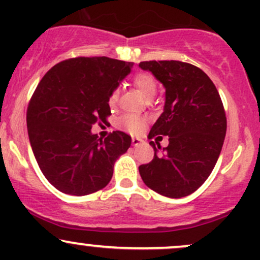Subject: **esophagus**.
I'll return each instance as SVG.
<instances>
[{
  "label": "esophagus",
  "instance_id": "34e87169",
  "mask_svg": "<svg viewBox=\"0 0 260 260\" xmlns=\"http://www.w3.org/2000/svg\"><path fill=\"white\" fill-rule=\"evenodd\" d=\"M143 140L142 139H139V138H132V144H133V147H138V145H140V144H143Z\"/></svg>",
  "mask_w": 260,
  "mask_h": 260
}]
</instances>
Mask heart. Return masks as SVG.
Masks as SVG:
<instances>
[{
    "label": "heart",
    "instance_id": "1",
    "mask_svg": "<svg viewBox=\"0 0 260 260\" xmlns=\"http://www.w3.org/2000/svg\"><path fill=\"white\" fill-rule=\"evenodd\" d=\"M132 82L134 86L142 92V95L145 99H153L155 94H156L157 83L156 80H155L153 74L147 72H139L134 74ZM118 99H120V90H118L117 88L112 89L109 95V105L111 107L116 106V104L118 103ZM118 123H120V126L123 128V129L128 131V132L132 134L140 133L144 129L145 126V121L142 116L132 115V113H131V115L122 116L120 121H118Z\"/></svg>",
    "mask_w": 260,
    "mask_h": 260
}]
</instances>
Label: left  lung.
<instances>
[{"mask_svg":"<svg viewBox=\"0 0 260 260\" xmlns=\"http://www.w3.org/2000/svg\"><path fill=\"white\" fill-rule=\"evenodd\" d=\"M166 89L164 112L151 127L149 138L168 136L169 145L139 166L150 189L169 198L192 194L213 171L226 136V113L216 86L201 68L181 61H144Z\"/></svg>","mask_w":260,"mask_h":260,"instance_id":"left-lung-1","label":"left lung"}]
</instances>
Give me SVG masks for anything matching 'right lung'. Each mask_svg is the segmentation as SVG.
<instances>
[{
  "label": "right lung",
  "mask_w": 260,
  "mask_h": 260,
  "mask_svg": "<svg viewBox=\"0 0 260 260\" xmlns=\"http://www.w3.org/2000/svg\"><path fill=\"white\" fill-rule=\"evenodd\" d=\"M132 66L105 56L68 58L38 84L26 110L29 140L41 172L59 192L91 194L111 181L132 139L121 131L99 138L91 127L111 115L110 92Z\"/></svg>",
  "instance_id": "1"
}]
</instances>
